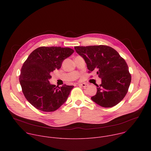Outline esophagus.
Wrapping results in <instances>:
<instances>
[{"mask_svg": "<svg viewBox=\"0 0 151 151\" xmlns=\"http://www.w3.org/2000/svg\"><path fill=\"white\" fill-rule=\"evenodd\" d=\"M78 85L81 86V87L85 88V87H88V85H88V83H79V84H78Z\"/></svg>", "mask_w": 151, "mask_h": 151, "instance_id": "34e87169", "label": "esophagus"}]
</instances>
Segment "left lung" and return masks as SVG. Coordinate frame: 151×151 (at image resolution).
I'll list each match as a JSON object with an SVG mask.
<instances>
[{"label": "left lung", "mask_w": 151, "mask_h": 151, "mask_svg": "<svg viewBox=\"0 0 151 151\" xmlns=\"http://www.w3.org/2000/svg\"><path fill=\"white\" fill-rule=\"evenodd\" d=\"M87 63L88 72L97 70L101 83L91 100L104 107L118 104L127 94L132 76L125 60L114 48L106 45L75 47Z\"/></svg>", "instance_id": "obj_1"}]
</instances>
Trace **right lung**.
Instances as JSON below:
<instances>
[{
    "mask_svg": "<svg viewBox=\"0 0 151 151\" xmlns=\"http://www.w3.org/2000/svg\"><path fill=\"white\" fill-rule=\"evenodd\" d=\"M74 50L60 47H40L35 50L23 63L19 75L22 91L27 100L35 108L53 112L66 101L72 85L57 87L50 84L51 73L61 68L63 61Z\"/></svg>",
    "mask_w": 151,
    "mask_h": 151,
    "instance_id": "obj_1",
    "label": "right lung"
}]
</instances>
